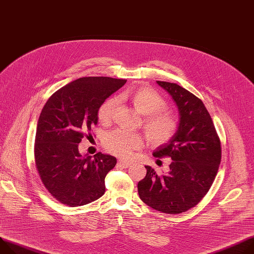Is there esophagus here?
<instances>
[{"label": "esophagus", "mask_w": 254, "mask_h": 254, "mask_svg": "<svg viewBox=\"0 0 254 254\" xmlns=\"http://www.w3.org/2000/svg\"><path fill=\"white\" fill-rule=\"evenodd\" d=\"M118 163H119V165H120L121 167H123V168H127V167H129V165L131 164L130 162H128V161H126V160H120Z\"/></svg>", "instance_id": "obj_1"}]
</instances>
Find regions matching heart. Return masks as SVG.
<instances>
[{
  "instance_id": "b5f03b06",
  "label": "heart",
  "mask_w": 254,
  "mask_h": 254,
  "mask_svg": "<svg viewBox=\"0 0 254 254\" xmlns=\"http://www.w3.org/2000/svg\"><path fill=\"white\" fill-rule=\"evenodd\" d=\"M122 97L131 100L137 110L147 115L144 128L153 142L163 143L172 139L177 130L178 123L171 112L164 110L167 107V102L156 90L150 87H139L124 92ZM118 103L117 97H109L100 104L97 110L99 123L107 125L111 122ZM142 146L143 139L140 133L123 128L109 131L103 139L104 149L122 158L128 157L132 151L141 149Z\"/></svg>"
}]
</instances>
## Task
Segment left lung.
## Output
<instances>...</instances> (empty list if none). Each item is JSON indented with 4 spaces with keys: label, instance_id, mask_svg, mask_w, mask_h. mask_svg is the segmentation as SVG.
Returning a JSON list of instances; mask_svg holds the SVG:
<instances>
[{
    "label": "left lung",
    "instance_id": "left-lung-1",
    "mask_svg": "<svg viewBox=\"0 0 254 254\" xmlns=\"http://www.w3.org/2000/svg\"><path fill=\"white\" fill-rule=\"evenodd\" d=\"M176 102L180 121L170 142L153 155L171 158L167 174L158 175L150 166L137 183L140 198L152 209L180 214L195 206L211 189L221 163V141L202 101L183 87L157 81Z\"/></svg>",
    "mask_w": 254,
    "mask_h": 254
}]
</instances>
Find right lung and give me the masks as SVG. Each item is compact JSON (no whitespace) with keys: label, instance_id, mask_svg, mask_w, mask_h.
<instances>
[{"label":"right lung","instance_id":"right-lung-1","mask_svg":"<svg viewBox=\"0 0 254 254\" xmlns=\"http://www.w3.org/2000/svg\"><path fill=\"white\" fill-rule=\"evenodd\" d=\"M127 80L84 77L62 87L49 98L37 122L34 161L41 182L59 202L80 206L101 197L105 176L117 158L100 152L83 158V137L92 136L100 104Z\"/></svg>","mask_w":254,"mask_h":254}]
</instances>
